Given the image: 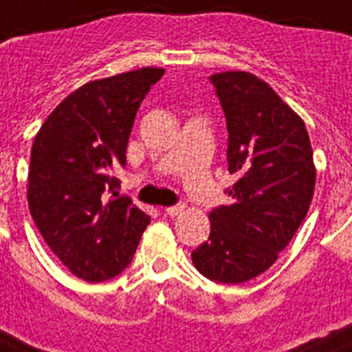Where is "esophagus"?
I'll return each mask as SVG.
<instances>
[{"label":"esophagus","instance_id":"esophagus-1","mask_svg":"<svg viewBox=\"0 0 352 352\" xmlns=\"http://www.w3.org/2000/svg\"><path fill=\"white\" fill-rule=\"evenodd\" d=\"M184 208H186L184 205L168 206V208H164V214L166 216H171V218H173V216H179V214H182V212H184Z\"/></svg>","mask_w":352,"mask_h":352}]
</instances>
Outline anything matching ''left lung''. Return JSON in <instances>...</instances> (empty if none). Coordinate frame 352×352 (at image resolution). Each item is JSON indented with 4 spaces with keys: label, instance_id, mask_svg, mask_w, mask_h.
I'll list each match as a JSON object with an SVG mask.
<instances>
[{
    "label": "left lung",
    "instance_id": "left-lung-1",
    "mask_svg": "<svg viewBox=\"0 0 352 352\" xmlns=\"http://www.w3.org/2000/svg\"><path fill=\"white\" fill-rule=\"evenodd\" d=\"M227 120L230 205L210 212V236L192 253L201 275L223 284L258 277L302 223L316 188L305 122L265 80L248 72L214 74Z\"/></svg>",
    "mask_w": 352,
    "mask_h": 352
}]
</instances>
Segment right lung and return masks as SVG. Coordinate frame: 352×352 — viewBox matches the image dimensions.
Masks as SVG:
<instances>
[{"instance_id":"add662e5","label":"right lung","mask_w":352,"mask_h":352,"mask_svg":"<svg viewBox=\"0 0 352 352\" xmlns=\"http://www.w3.org/2000/svg\"><path fill=\"white\" fill-rule=\"evenodd\" d=\"M162 75V68H140L90 80L34 136L29 212L51 251L87 283L120 275L151 221L129 197H118L112 171L125 166L136 112Z\"/></svg>"}]
</instances>
